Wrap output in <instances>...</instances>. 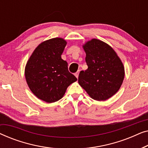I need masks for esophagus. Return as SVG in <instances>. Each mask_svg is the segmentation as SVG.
I'll use <instances>...</instances> for the list:
<instances>
[{"instance_id": "esophagus-1", "label": "esophagus", "mask_w": 148, "mask_h": 148, "mask_svg": "<svg viewBox=\"0 0 148 148\" xmlns=\"http://www.w3.org/2000/svg\"><path fill=\"white\" fill-rule=\"evenodd\" d=\"M79 71H78L77 72H76L75 73V77L77 78H78V77H79Z\"/></svg>"}]
</instances>
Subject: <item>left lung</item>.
Instances as JSON below:
<instances>
[{
  "label": "left lung",
  "instance_id": "8db88e82",
  "mask_svg": "<svg viewBox=\"0 0 148 148\" xmlns=\"http://www.w3.org/2000/svg\"><path fill=\"white\" fill-rule=\"evenodd\" d=\"M83 48L88 68L79 73V84L94 100H106L116 94L123 84V62L112 48L100 40H91Z\"/></svg>",
  "mask_w": 148,
  "mask_h": 148
}]
</instances>
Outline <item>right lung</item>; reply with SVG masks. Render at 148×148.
I'll return each instance as SVG.
<instances>
[{"instance_id": "add662e5", "label": "right lung", "mask_w": 148, "mask_h": 148, "mask_svg": "<svg viewBox=\"0 0 148 148\" xmlns=\"http://www.w3.org/2000/svg\"><path fill=\"white\" fill-rule=\"evenodd\" d=\"M66 42L60 38L42 42L26 64L25 76L30 90L48 103L59 100L71 84L77 80L61 58Z\"/></svg>"}]
</instances>
